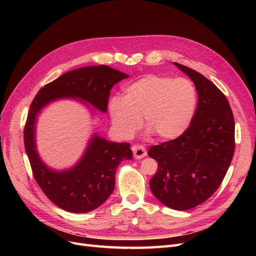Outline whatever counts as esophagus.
Returning a JSON list of instances; mask_svg holds the SVG:
<instances>
[{"label":"esophagus","mask_w":256,"mask_h":256,"mask_svg":"<svg viewBox=\"0 0 256 256\" xmlns=\"http://www.w3.org/2000/svg\"><path fill=\"white\" fill-rule=\"evenodd\" d=\"M132 152H134V157L136 159H142L146 156V150L144 146L141 145H134L132 146Z\"/></svg>","instance_id":"34e87169"}]
</instances>
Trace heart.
Segmentation results:
<instances>
[{"label": "heart", "mask_w": 256, "mask_h": 256, "mask_svg": "<svg viewBox=\"0 0 256 256\" xmlns=\"http://www.w3.org/2000/svg\"><path fill=\"white\" fill-rule=\"evenodd\" d=\"M198 104L196 88L190 80L147 74L124 90V98L109 102L112 125L118 134L130 138L141 127L160 140L171 141L188 129Z\"/></svg>", "instance_id": "1"}]
</instances>
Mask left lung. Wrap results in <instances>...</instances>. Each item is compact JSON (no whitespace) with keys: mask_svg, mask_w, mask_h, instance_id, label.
I'll list each match as a JSON object with an SVG mask.
<instances>
[{"mask_svg":"<svg viewBox=\"0 0 256 256\" xmlns=\"http://www.w3.org/2000/svg\"><path fill=\"white\" fill-rule=\"evenodd\" d=\"M174 65L194 83L198 108L184 134L150 148L148 156L158 162L150 187L164 205L188 210L210 198L226 176L235 150V122L226 97L212 82Z\"/></svg>","mask_w":256,"mask_h":256,"instance_id":"obj_1","label":"left lung"}]
</instances>
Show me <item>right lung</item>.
Here are the masks:
<instances>
[{"label":"right lung","mask_w":256,"mask_h":256,"mask_svg":"<svg viewBox=\"0 0 256 256\" xmlns=\"http://www.w3.org/2000/svg\"><path fill=\"white\" fill-rule=\"evenodd\" d=\"M128 74L109 66H88L60 76L37 92L24 127V146L34 178L52 203L64 210L83 214L94 210L111 196L115 173L122 160L132 159L129 143L92 134L81 159L70 168L54 170L42 160L36 146L38 114L60 99H74L106 113L110 90Z\"/></svg>","instance_id":"1"}]
</instances>
